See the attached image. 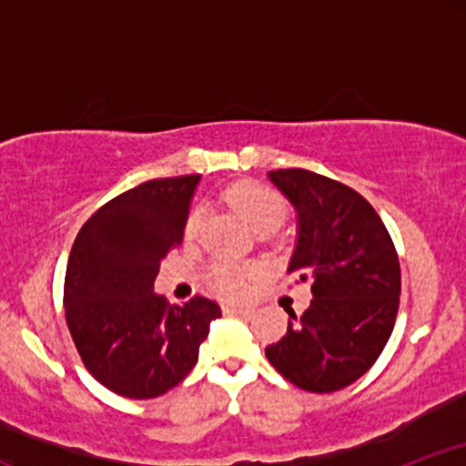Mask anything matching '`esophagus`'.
Segmentation results:
<instances>
[{
  "mask_svg": "<svg viewBox=\"0 0 466 466\" xmlns=\"http://www.w3.org/2000/svg\"><path fill=\"white\" fill-rule=\"evenodd\" d=\"M223 313H226V315H238V318H249V315L254 313V309L238 307V304H226V307H223Z\"/></svg>",
  "mask_w": 466,
  "mask_h": 466,
  "instance_id": "esophagus-1",
  "label": "esophagus"
}]
</instances>
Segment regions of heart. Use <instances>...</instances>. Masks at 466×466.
Here are the masks:
<instances>
[{
    "instance_id": "heart-1",
    "label": "heart",
    "mask_w": 466,
    "mask_h": 466,
    "mask_svg": "<svg viewBox=\"0 0 466 466\" xmlns=\"http://www.w3.org/2000/svg\"><path fill=\"white\" fill-rule=\"evenodd\" d=\"M223 199L237 215L243 218L248 226L258 232V229H274L280 226L285 218V201L276 190L267 188L258 181H238V184L229 186L223 195ZM203 223L201 208H192L184 221V237L192 240L199 234ZM258 276V267L256 265H232V263H217L210 267L208 278L210 285L215 287L217 293L226 298H240L248 291V285Z\"/></svg>"
}]
</instances>
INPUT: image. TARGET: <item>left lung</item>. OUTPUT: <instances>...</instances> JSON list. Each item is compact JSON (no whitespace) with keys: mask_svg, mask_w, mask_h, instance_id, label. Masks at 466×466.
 <instances>
[{"mask_svg":"<svg viewBox=\"0 0 466 466\" xmlns=\"http://www.w3.org/2000/svg\"><path fill=\"white\" fill-rule=\"evenodd\" d=\"M296 210L287 274L311 282L313 300L289 313L287 335L265 349L293 386L335 392L366 374L399 311L400 269L386 226L360 192L304 168L267 173Z\"/></svg>","mask_w":466,"mask_h":466,"instance_id":"8db88e82","label":"left lung"}]
</instances>
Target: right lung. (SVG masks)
<instances>
[{
	"label": "right lung",
	"mask_w": 466,
	"mask_h": 466,
	"mask_svg": "<svg viewBox=\"0 0 466 466\" xmlns=\"http://www.w3.org/2000/svg\"><path fill=\"white\" fill-rule=\"evenodd\" d=\"M199 175L151 179L105 203L80 228L66 271V318L85 368L127 399H155L195 368L221 309L184 307L153 291L159 265L184 240Z\"/></svg>",
	"instance_id": "obj_1"
}]
</instances>
